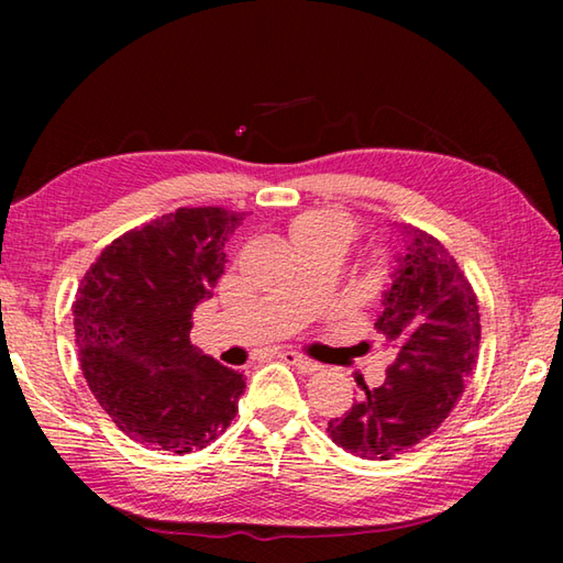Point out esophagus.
Returning a JSON list of instances; mask_svg holds the SVG:
<instances>
[{"label": "esophagus", "instance_id": "obj_1", "mask_svg": "<svg viewBox=\"0 0 563 563\" xmlns=\"http://www.w3.org/2000/svg\"><path fill=\"white\" fill-rule=\"evenodd\" d=\"M280 357L288 362V365H295L298 369H302V373H308V375H312V373H318L320 369V365L316 360H310V357H305V355H300V352H292V350H283L280 352Z\"/></svg>", "mask_w": 563, "mask_h": 563}]
</instances>
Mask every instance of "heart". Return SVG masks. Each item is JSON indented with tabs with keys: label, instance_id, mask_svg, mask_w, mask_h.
<instances>
[{
	"label": "heart",
	"instance_id": "1",
	"mask_svg": "<svg viewBox=\"0 0 563 563\" xmlns=\"http://www.w3.org/2000/svg\"><path fill=\"white\" fill-rule=\"evenodd\" d=\"M290 233L295 245H310V243H330L338 251H345L347 243L355 235V223L352 218L340 211H305L290 223ZM389 275V263L383 255L369 261L367 265V283L377 288L383 285Z\"/></svg>",
	"mask_w": 563,
	"mask_h": 563
}]
</instances>
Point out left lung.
<instances>
[{
	"label": "left lung",
	"mask_w": 563,
	"mask_h": 563,
	"mask_svg": "<svg viewBox=\"0 0 563 563\" xmlns=\"http://www.w3.org/2000/svg\"><path fill=\"white\" fill-rule=\"evenodd\" d=\"M407 253L375 328L395 362L385 383L328 422L332 442L362 460H393L440 427L479 357V300L454 255L422 228H405Z\"/></svg>",
	"instance_id": "obj_1"
}]
</instances>
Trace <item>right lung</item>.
I'll return each instance as SVG.
<instances>
[{"mask_svg":"<svg viewBox=\"0 0 563 563\" xmlns=\"http://www.w3.org/2000/svg\"><path fill=\"white\" fill-rule=\"evenodd\" d=\"M243 213L178 208L107 245L71 305L81 373L133 442L188 454L218 440L245 377L190 345L194 310L213 295Z\"/></svg>","mask_w":563,"mask_h":563,"instance_id":"obj_1","label":"right lung"}]
</instances>
